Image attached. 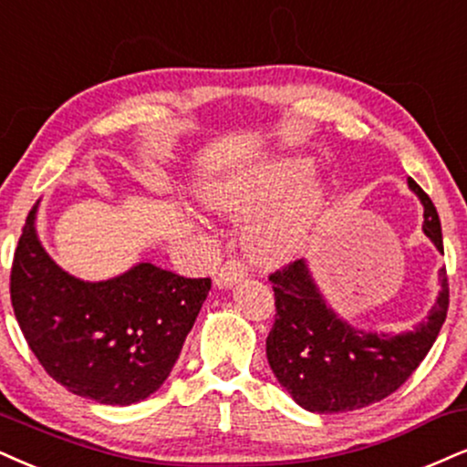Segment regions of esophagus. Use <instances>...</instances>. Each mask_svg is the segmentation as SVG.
Wrapping results in <instances>:
<instances>
[{
  "label": "esophagus",
  "mask_w": 467,
  "mask_h": 467,
  "mask_svg": "<svg viewBox=\"0 0 467 467\" xmlns=\"http://www.w3.org/2000/svg\"><path fill=\"white\" fill-rule=\"evenodd\" d=\"M246 277V268L238 260H227L218 270V285L232 287Z\"/></svg>",
  "instance_id": "34e87169"
}]
</instances>
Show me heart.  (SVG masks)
<instances>
[{"instance_id": "b5f03b06", "label": "heart", "mask_w": 467, "mask_h": 467, "mask_svg": "<svg viewBox=\"0 0 467 467\" xmlns=\"http://www.w3.org/2000/svg\"><path fill=\"white\" fill-rule=\"evenodd\" d=\"M314 175V164L305 158H285L266 169L224 177L203 188V201L212 210L232 218H244L275 203L285 194L290 199L255 218L244 234V249L251 260L275 266L295 260L312 243L327 210L329 194L316 183L305 186Z\"/></svg>"}]
</instances>
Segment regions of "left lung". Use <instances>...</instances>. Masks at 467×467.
Here are the masks:
<instances>
[{"instance_id":"left-lung-1","label":"left lung","mask_w":467,"mask_h":467,"mask_svg":"<svg viewBox=\"0 0 467 467\" xmlns=\"http://www.w3.org/2000/svg\"><path fill=\"white\" fill-rule=\"evenodd\" d=\"M410 182L424 205V234L444 253L441 224L429 194ZM275 290V325L266 357L277 381L303 410L314 413L353 411L394 394L440 336L448 312V277L440 270V296L427 320L413 331H361L327 305L305 260L290 262L268 277Z\"/></svg>"}]
</instances>
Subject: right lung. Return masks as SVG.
I'll use <instances>...</instances> for the list:
<instances>
[{
    "instance_id": "add662e5",
    "label": "right lung",
    "mask_w": 467,
    "mask_h": 467,
    "mask_svg": "<svg viewBox=\"0 0 467 467\" xmlns=\"http://www.w3.org/2000/svg\"><path fill=\"white\" fill-rule=\"evenodd\" d=\"M32 207L10 270V301L27 347L51 379L101 405L158 392L207 298L210 279L140 262L108 281H82L47 255Z\"/></svg>"
}]
</instances>
